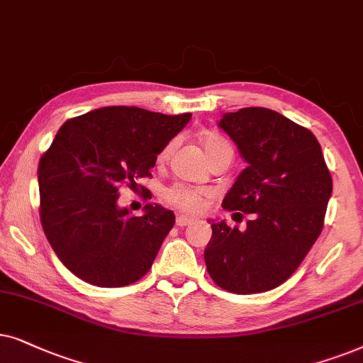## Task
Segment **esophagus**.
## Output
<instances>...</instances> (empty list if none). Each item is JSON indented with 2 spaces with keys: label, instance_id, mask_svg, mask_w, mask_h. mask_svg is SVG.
I'll use <instances>...</instances> for the list:
<instances>
[{
  "label": "esophagus",
  "instance_id": "1",
  "mask_svg": "<svg viewBox=\"0 0 363 363\" xmlns=\"http://www.w3.org/2000/svg\"><path fill=\"white\" fill-rule=\"evenodd\" d=\"M192 220L191 217H187V216H177V219H176V224L179 225V227H184V225H189V224H192Z\"/></svg>",
  "mask_w": 363,
  "mask_h": 363
}]
</instances>
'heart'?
Instances as JSON below:
<instances>
[{
  "label": "heart",
  "mask_w": 363,
  "mask_h": 363,
  "mask_svg": "<svg viewBox=\"0 0 363 363\" xmlns=\"http://www.w3.org/2000/svg\"><path fill=\"white\" fill-rule=\"evenodd\" d=\"M224 144H229V143H227L224 138L214 136V134H211V136H206L202 139V146H204L206 156L211 151H214L216 147L224 146ZM169 151H171V146L164 147V151L161 152V156L159 157L166 159ZM164 199H166L171 206L186 212H199L202 207H204V192L199 189H194V187H187L182 184L167 187V189L164 191Z\"/></svg>",
  "instance_id": "b5f03b06"
}]
</instances>
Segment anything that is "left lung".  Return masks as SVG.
<instances>
[{"label": "left lung", "instance_id": "8db88e82", "mask_svg": "<svg viewBox=\"0 0 363 363\" xmlns=\"http://www.w3.org/2000/svg\"><path fill=\"white\" fill-rule=\"evenodd\" d=\"M217 125L247 164L222 207L252 217L245 230L209 220L207 272L224 291H270L296 272L320 235L330 172L317 138L277 111L244 108L222 114Z\"/></svg>", "mask_w": 363, "mask_h": 363}]
</instances>
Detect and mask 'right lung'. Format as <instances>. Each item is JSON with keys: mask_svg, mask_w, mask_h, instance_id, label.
<instances>
[{"mask_svg": "<svg viewBox=\"0 0 363 363\" xmlns=\"http://www.w3.org/2000/svg\"><path fill=\"white\" fill-rule=\"evenodd\" d=\"M191 121L106 106L66 121L38 169L41 224L52 250L76 277L124 287L151 269L176 217L159 204L143 216L119 207V187L151 176L157 154Z\"/></svg>", "mask_w": 363, "mask_h": 363, "instance_id": "right-lung-1", "label": "right lung"}]
</instances>
